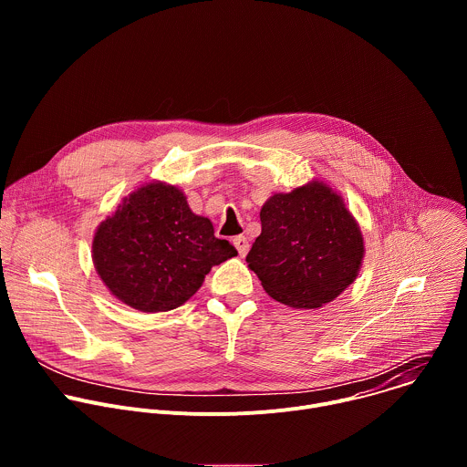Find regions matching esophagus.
<instances>
[{
  "label": "esophagus",
  "mask_w": 467,
  "mask_h": 467,
  "mask_svg": "<svg viewBox=\"0 0 467 467\" xmlns=\"http://www.w3.org/2000/svg\"><path fill=\"white\" fill-rule=\"evenodd\" d=\"M233 244H234V247L238 249L240 256H245V254H247V251H249V242H247V238H245L244 234L234 236V238H233Z\"/></svg>",
  "instance_id": "34e87169"
}]
</instances>
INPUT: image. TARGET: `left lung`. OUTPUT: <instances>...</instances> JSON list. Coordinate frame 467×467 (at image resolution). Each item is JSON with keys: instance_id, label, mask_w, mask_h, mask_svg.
Wrapping results in <instances>:
<instances>
[{"instance_id": "left-lung-1", "label": "left lung", "mask_w": 467, "mask_h": 467, "mask_svg": "<svg viewBox=\"0 0 467 467\" xmlns=\"http://www.w3.org/2000/svg\"><path fill=\"white\" fill-rule=\"evenodd\" d=\"M262 233L245 256L262 288L292 308H319L358 277L362 231L344 197L323 181L274 193L260 209Z\"/></svg>"}]
</instances>
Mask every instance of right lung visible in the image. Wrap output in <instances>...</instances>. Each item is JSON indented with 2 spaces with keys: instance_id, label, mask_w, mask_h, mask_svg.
Wrapping results in <instances>:
<instances>
[{
  "instance_id": "add662e5",
  "label": "right lung",
  "mask_w": 467,
  "mask_h": 467,
  "mask_svg": "<svg viewBox=\"0 0 467 467\" xmlns=\"http://www.w3.org/2000/svg\"><path fill=\"white\" fill-rule=\"evenodd\" d=\"M236 254L209 218L192 213L184 192L162 181L123 197L92 240L94 268L109 292L148 314L186 303L213 265Z\"/></svg>"
}]
</instances>
